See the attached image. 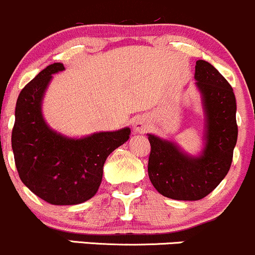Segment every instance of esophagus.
Returning <instances> with one entry per match:
<instances>
[{"label":"esophagus","instance_id":"esophagus-1","mask_svg":"<svg viewBox=\"0 0 255 255\" xmlns=\"http://www.w3.org/2000/svg\"><path fill=\"white\" fill-rule=\"evenodd\" d=\"M133 131L137 133H143L145 132V131L149 128V123H148L147 118H144V117H136L135 119H133Z\"/></svg>","mask_w":255,"mask_h":255}]
</instances>
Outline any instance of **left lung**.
<instances>
[{
	"label": "left lung",
	"instance_id": "obj_1",
	"mask_svg": "<svg viewBox=\"0 0 255 255\" xmlns=\"http://www.w3.org/2000/svg\"><path fill=\"white\" fill-rule=\"evenodd\" d=\"M195 87L204 113L202 147L185 151L174 139L148 133L151 184L168 199L195 201L213 191L230 170L237 142L236 99L233 88L214 66L197 60Z\"/></svg>",
	"mask_w": 255,
	"mask_h": 255
}]
</instances>
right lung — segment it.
<instances>
[{
	"label": "right lung",
	"instance_id": "1",
	"mask_svg": "<svg viewBox=\"0 0 255 255\" xmlns=\"http://www.w3.org/2000/svg\"><path fill=\"white\" fill-rule=\"evenodd\" d=\"M61 62L42 70L19 94L12 149L21 182L51 205H78L99 190L104 165L130 138V128L71 137L51 128L43 116V99Z\"/></svg>",
	"mask_w": 255,
	"mask_h": 255
}]
</instances>
